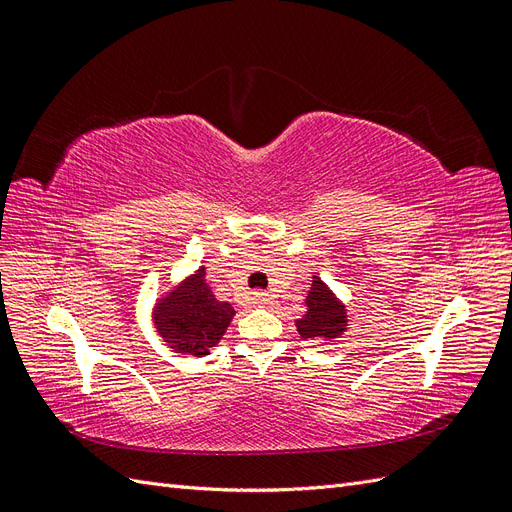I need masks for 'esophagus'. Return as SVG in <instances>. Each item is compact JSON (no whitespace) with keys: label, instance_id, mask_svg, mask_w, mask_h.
Segmentation results:
<instances>
[{"label":"esophagus","instance_id":"esophagus-1","mask_svg":"<svg viewBox=\"0 0 512 512\" xmlns=\"http://www.w3.org/2000/svg\"><path fill=\"white\" fill-rule=\"evenodd\" d=\"M254 301L256 303H265L267 301V294L265 292H254Z\"/></svg>","mask_w":512,"mask_h":512}]
</instances>
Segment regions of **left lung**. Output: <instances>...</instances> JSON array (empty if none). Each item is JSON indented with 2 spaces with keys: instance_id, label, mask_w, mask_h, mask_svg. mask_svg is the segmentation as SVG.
I'll use <instances>...</instances> for the list:
<instances>
[{
  "instance_id": "1",
  "label": "left lung",
  "mask_w": 512,
  "mask_h": 512,
  "mask_svg": "<svg viewBox=\"0 0 512 512\" xmlns=\"http://www.w3.org/2000/svg\"><path fill=\"white\" fill-rule=\"evenodd\" d=\"M307 312L294 320L301 339H331L344 335L348 327L346 305L335 297V292L318 275L312 277V288L305 297Z\"/></svg>"
}]
</instances>
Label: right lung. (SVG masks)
I'll list each match as a JSON object with an SVG mask.
<instances>
[{
	"instance_id": "add662e5",
	"label": "right lung",
	"mask_w": 512,
	"mask_h": 512,
	"mask_svg": "<svg viewBox=\"0 0 512 512\" xmlns=\"http://www.w3.org/2000/svg\"><path fill=\"white\" fill-rule=\"evenodd\" d=\"M235 316L230 303L215 299L205 267L181 280L153 307L156 331L175 352L207 356Z\"/></svg>"
}]
</instances>
